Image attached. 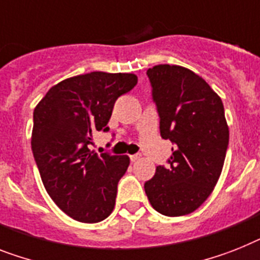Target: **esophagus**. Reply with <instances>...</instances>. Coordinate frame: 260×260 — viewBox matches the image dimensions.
<instances>
[{
  "label": "esophagus",
  "mask_w": 260,
  "mask_h": 260,
  "mask_svg": "<svg viewBox=\"0 0 260 260\" xmlns=\"http://www.w3.org/2000/svg\"><path fill=\"white\" fill-rule=\"evenodd\" d=\"M130 159H132V162H137V160L141 159V154H133V155H130Z\"/></svg>",
  "instance_id": "esophagus-1"
}]
</instances>
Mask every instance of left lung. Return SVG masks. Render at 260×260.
<instances>
[{
	"label": "left lung",
	"instance_id": "left-lung-1",
	"mask_svg": "<svg viewBox=\"0 0 260 260\" xmlns=\"http://www.w3.org/2000/svg\"><path fill=\"white\" fill-rule=\"evenodd\" d=\"M159 114L160 137L175 145L170 166H156L145 183L153 209L182 216L202 206L222 173L229 126L220 96L202 77L178 65L147 70Z\"/></svg>",
	"mask_w": 260,
	"mask_h": 260
}]
</instances>
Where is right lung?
Listing matches in <instances>:
<instances>
[{"mask_svg": "<svg viewBox=\"0 0 260 260\" xmlns=\"http://www.w3.org/2000/svg\"><path fill=\"white\" fill-rule=\"evenodd\" d=\"M137 82L132 73H87L54 85L34 109L31 150L42 183L55 205L78 222H101L114 210L130 158L98 155L89 146L94 133L109 132L115 101Z\"/></svg>", "mask_w": 260, "mask_h": 260, "instance_id": "obj_1", "label": "right lung"}]
</instances>
